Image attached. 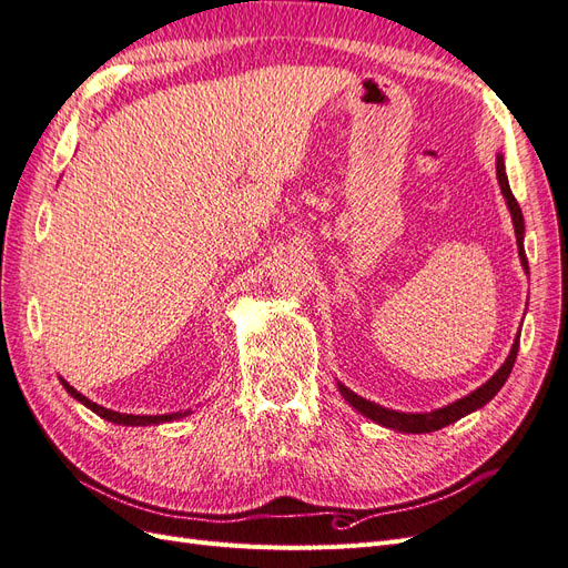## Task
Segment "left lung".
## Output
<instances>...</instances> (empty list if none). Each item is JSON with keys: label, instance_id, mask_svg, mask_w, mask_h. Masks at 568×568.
Masks as SVG:
<instances>
[{"label": "left lung", "instance_id": "1", "mask_svg": "<svg viewBox=\"0 0 568 568\" xmlns=\"http://www.w3.org/2000/svg\"><path fill=\"white\" fill-rule=\"evenodd\" d=\"M495 170H497V182H500V189H503V196L507 201V209L511 213V222H514V234H517V246H519V257H521V265L524 270L528 272V261H526V251H524V215H521V209L517 199H514L511 189H509V180H507V173H505V159L503 153H497V161H495ZM517 353H519V334L517 338H514V346L505 359V365L497 369L490 379L478 386L474 393L464 395V398L445 405L440 409H434V412H395V409H388V407H382L376 403H369L365 400L363 395L353 393L351 388H346L343 384H338V390L343 398L348 400V405H353L359 415H365L367 419L382 424L386 428H395V432H403V434H432V432H438V428L448 426V424H455L457 419L467 417L469 412L484 407L486 403H490L497 390H500L507 382V376L514 367V359H517Z\"/></svg>", "mask_w": 568, "mask_h": 568}]
</instances>
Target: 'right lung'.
Wrapping results in <instances>:
<instances>
[{
  "instance_id": "right-lung-1",
  "label": "right lung",
  "mask_w": 568,
  "mask_h": 568,
  "mask_svg": "<svg viewBox=\"0 0 568 568\" xmlns=\"http://www.w3.org/2000/svg\"><path fill=\"white\" fill-rule=\"evenodd\" d=\"M61 384H63V388L73 395V398L78 400V403H82L84 407H90L92 412H97L99 417H104V419H109V422H113V424H120V426H149V424H163V422H173V419H180V417H186L189 415V409H184V412H173V415H123V412H113V409H106V407H101V405H97V403H92V400H88L84 398L82 393H78L71 384L68 382H63L61 379Z\"/></svg>"
}]
</instances>
